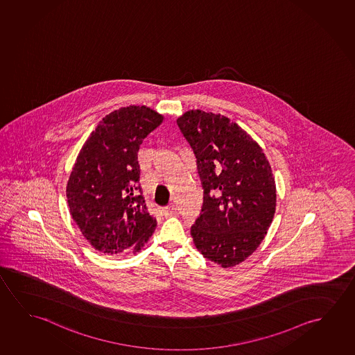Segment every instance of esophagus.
<instances>
[{"mask_svg":"<svg viewBox=\"0 0 355 355\" xmlns=\"http://www.w3.org/2000/svg\"><path fill=\"white\" fill-rule=\"evenodd\" d=\"M162 214H163L165 217L173 216V214H176V206H175L174 203H171L169 206L163 207V209H162Z\"/></svg>","mask_w":355,"mask_h":355,"instance_id":"1","label":"esophagus"}]
</instances>
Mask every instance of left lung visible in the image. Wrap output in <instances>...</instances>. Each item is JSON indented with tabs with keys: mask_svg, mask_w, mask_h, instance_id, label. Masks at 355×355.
Returning a JSON list of instances; mask_svg holds the SVG:
<instances>
[{
	"mask_svg": "<svg viewBox=\"0 0 355 355\" xmlns=\"http://www.w3.org/2000/svg\"><path fill=\"white\" fill-rule=\"evenodd\" d=\"M176 123L196 157L203 189L193 243L222 268L238 265L259 247L275 214L270 164L259 144L220 113L191 110Z\"/></svg>",
	"mask_w": 355,
	"mask_h": 355,
	"instance_id": "left-lung-1",
	"label": "left lung"
}]
</instances>
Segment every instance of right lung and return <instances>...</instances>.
Here are the masks:
<instances>
[{"label":"right lung","instance_id":"obj_1","mask_svg":"<svg viewBox=\"0 0 355 355\" xmlns=\"http://www.w3.org/2000/svg\"><path fill=\"white\" fill-rule=\"evenodd\" d=\"M164 117L146 106L107 114L92 130L67 185L70 214L96 250L138 253L155 231L139 184L138 150Z\"/></svg>","mask_w":355,"mask_h":355}]
</instances>
